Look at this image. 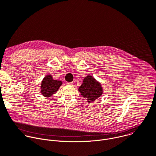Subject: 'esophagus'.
Listing matches in <instances>:
<instances>
[{
    "mask_svg": "<svg viewBox=\"0 0 156 156\" xmlns=\"http://www.w3.org/2000/svg\"><path fill=\"white\" fill-rule=\"evenodd\" d=\"M66 84L67 85H73V82H66Z\"/></svg>",
    "mask_w": 156,
    "mask_h": 156,
    "instance_id": "esophagus-1",
    "label": "esophagus"
}]
</instances>
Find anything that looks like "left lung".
I'll return each mask as SVG.
<instances>
[{
	"mask_svg": "<svg viewBox=\"0 0 156 156\" xmlns=\"http://www.w3.org/2000/svg\"><path fill=\"white\" fill-rule=\"evenodd\" d=\"M78 91L88 102H92L102 94L103 89L101 84L93 76L87 75L84 78Z\"/></svg>",
	"mask_w": 156,
	"mask_h": 156,
	"instance_id": "1",
	"label": "left lung"
}]
</instances>
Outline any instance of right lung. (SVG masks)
<instances>
[{"label": "right lung", "instance_id": "obj_1", "mask_svg": "<svg viewBox=\"0 0 156 156\" xmlns=\"http://www.w3.org/2000/svg\"><path fill=\"white\" fill-rule=\"evenodd\" d=\"M62 84L61 81L54 80L51 75H46L41 84V93L44 97H50L56 93Z\"/></svg>", "mask_w": 156, "mask_h": 156}]
</instances>
